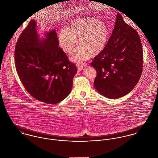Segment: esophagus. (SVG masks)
I'll use <instances>...</instances> for the list:
<instances>
[{"mask_svg":"<svg viewBox=\"0 0 158 158\" xmlns=\"http://www.w3.org/2000/svg\"><path fill=\"white\" fill-rule=\"evenodd\" d=\"M76 66H77V67L78 68V70L79 71H81L83 69V68L85 67V64H84V63H77L76 64Z\"/></svg>","mask_w":158,"mask_h":158,"instance_id":"34e87169","label":"esophagus"}]
</instances>
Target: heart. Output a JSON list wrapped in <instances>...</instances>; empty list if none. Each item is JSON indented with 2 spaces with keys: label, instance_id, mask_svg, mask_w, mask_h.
<instances>
[{
  "label": "heart",
  "instance_id": "b5f03b06",
  "mask_svg": "<svg viewBox=\"0 0 158 158\" xmlns=\"http://www.w3.org/2000/svg\"><path fill=\"white\" fill-rule=\"evenodd\" d=\"M110 30L106 23L98 19L87 17L71 22L58 35L59 43L66 53H70L77 44L80 45L70 55L71 60L80 61L102 53L108 44Z\"/></svg>",
  "mask_w": 158,
  "mask_h": 158
}]
</instances>
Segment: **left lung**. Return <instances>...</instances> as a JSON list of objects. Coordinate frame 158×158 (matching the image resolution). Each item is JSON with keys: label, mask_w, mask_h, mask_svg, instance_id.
<instances>
[{"label": "left lung", "mask_w": 158, "mask_h": 158, "mask_svg": "<svg viewBox=\"0 0 158 158\" xmlns=\"http://www.w3.org/2000/svg\"><path fill=\"white\" fill-rule=\"evenodd\" d=\"M90 65L97 72L94 86L102 95L120 98L133 89L142 72L143 49L135 30L117 13L113 33L104 50Z\"/></svg>", "instance_id": "1"}]
</instances>
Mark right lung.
<instances>
[{
	"mask_svg": "<svg viewBox=\"0 0 158 158\" xmlns=\"http://www.w3.org/2000/svg\"><path fill=\"white\" fill-rule=\"evenodd\" d=\"M35 20L30 21L15 47V63L18 76L27 92L37 100L56 104L70 94L77 72L69 61L55 30L39 39Z\"/></svg>",
	"mask_w": 158,
	"mask_h": 158,
	"instance_id": "right-lung-1",
	"label": "right lung"
}]
</instances>
